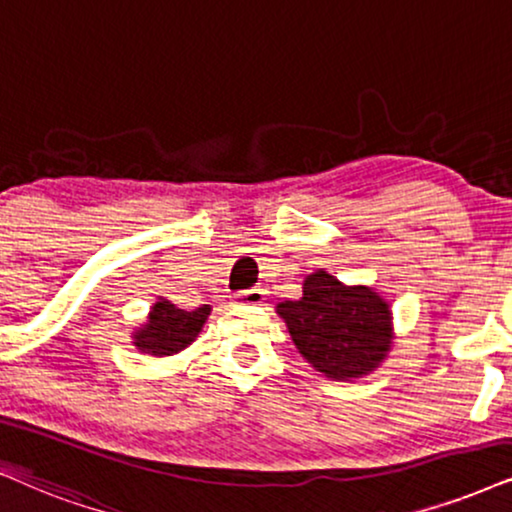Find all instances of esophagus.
<instances>
[{"label":"esophagus","instance_id":"1","mask_svg":"<svg viewBox=\"0 0 512 512\" xmlns=\"http://www.w3.org/2000/svg\"><path fill=\"white\" fill-rule=\"evenodd\" d=\"M236 302L241 304H262L267 300V290L264 288H248V290H241V293L234 295Z\"/></svg>","mask_w":512,"mask_h":512}]
</instances>
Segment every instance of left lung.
<instances>
[{
    "label": "left lung",
    "mask_w": 512,
    "mask_h": 512,
    "mask_svg": "<svg viewBox=\"0 0 512 512\" xmlns=\"http://www.w3.org/2000/svg\"><path fill=\"white\" fill-rule=\"evenodd\" d=\"M276 314L307 364L340 383L373 373L392 349L390 302L371 286H347L326 269L304 276L300 300L278 302Z\"/></svg>",
    "instance_id": "1"
}]
</instances>
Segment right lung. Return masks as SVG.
Masks as SVG:
<instances>
[{
    "label": "right lung",
    "mask_w": 512,
    "mask_h": 512,
    "mask_svg": "<svg viewBox=\"0 0 512 512\" xmlns=\"http://www.w3.org/2000/svg\"><path fill=\"white\" fill-rule=\"evenodd\" d=\"M210 312V304L186 312V309H179L177 304L160 295L153 302L146 321L139 328H134L132 345L146 357H174V354L184 352L191 342H196Z\"/></svg>",
    "instance_id": "1"
}]
</instances>
